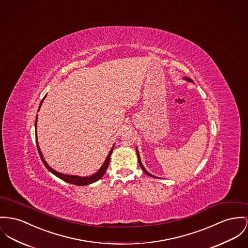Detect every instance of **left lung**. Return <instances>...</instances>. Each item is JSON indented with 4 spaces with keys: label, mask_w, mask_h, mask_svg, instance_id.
<instances>
[{
    "label": "left lung",
    "mask_w": 248,
    "mask_h": 248,
    "mask_svg": "<svg viewBox=\"0 0 248 248\" xmlns=\"http://www.w3.org/2000/svg\"><path fill=\"white\" fill-rule=\"evenodd\" d=\"M185 80H186V81H189V82H192V80H191V79H189V78H185ZM136 152H137V156H138V163H139V165L141 166L142 170L144 171V173H145V174H147V175L149 176V177H154V176H152L151 174H149V172L145 169L144 165H142V163H141V160H140V157H139V153H138V151H137V150H136Z\"/></svg>",
    "instance_id": "8db88e82"
}]
</instances>
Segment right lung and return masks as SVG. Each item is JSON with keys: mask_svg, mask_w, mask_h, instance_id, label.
I'll return each mask as SVG.
<instances>
[{"mask_svg": "<svg viewBox=\"0 0 248 248\" xmlns=\"http://www.w3.org/2000/svg\"><path fill=\"white\" fill-rule=\"evenodd\" d=\"M45 97H46V96H45ZM42 101H43V99L41 100V102H40V104H39L38 111H39V109H40V106H41V104H42ZM36 119H37V116L35 117V123H34L35 129H36V121H37ZM35 133H36V132H35ZM35 139H36V138H35ZM36 147H37L39 156H40V158H41L43 164H44V165L46 166V168H47L50 172H51L53 175H55L56 177H58L59 179L65 181V182H68V183H70V184H74V185H79V186L88 185V184H90V183H93V182L99 181V179L102 178V176L104 175V173L106 172V170H107V168H108V165H109V163H110V156H111L112 151H113V149L110 150V152H109V154H108V156H107V158H106L104 164L102 165V166L100 167V169H99V171H98L96 174H94V175H92V176H90V177H85V178H83V177H78V176L65 175V174L56 172L55 170H53L52 168H50V166L48 165V164L45 162V160H44V158H43V155H42V153H41V151H40V149H39L37 143H36Z\"/></svg>", "mask_w": 248, "mask_h": 248, "instance_id": "add662e5", "label": "right lung"}]
</instances>
